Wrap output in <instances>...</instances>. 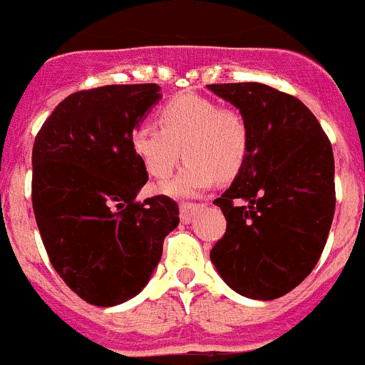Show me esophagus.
<instances>
[{"label": "esophagus", "mask_w": 365, "mask_h": 365, "mask_svg": "<svg viewBox=\"0 0 365 365\" xmlns=\"http://www.w3.org/2000/svg\"><path fill=\"white\" fill-rule=\"evenodd\" d=\"M202 207V204H195V202H182L180 204V218L183 224H189L195 217V213Z\"/></svg>", "instance_id": "obj_1"}]
</instances>
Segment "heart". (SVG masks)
I'll return each mask as SVG.
<instances>
[{
  "label": "heart",
  "instance_id": "obj_1",
  "mask_svg": "<svg viewBox=\"0 0 365 365\" xmlns=\"http://www.w3.org/2000/svg\"><path fill=\"white\" fill-rule=\"evenodd\" d=\"M161 128L139 125L130 134V147L145 173L154 180L169 178L180 156L183 169L163 191L192 196L218 178L235 176L250 148V130L237 110L195 93L176 95L158 113Z\"/></svg>",
  "mask_w": 365,
  "mask_h": 365
}]
</instances>
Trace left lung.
<instances>
[{
  "label": "left lung",
  "instance_id": "8db88e82",
  "mask_svg": "<svg viewBox=\"0 0 365 365\" xmlns=\"http://www.w3.org/2000/svg\"><path fill=\"white\" fill-rule=\"evenodd\" d=\"M250 130L248 156L213 202L226 233L209 257L240 296L275 299L318 264L336 207L334 156L305 104L259 82L209 84Z\"/></svg>",
  "mask_w": 365,
  "mask_h": 365
}]
</instances>
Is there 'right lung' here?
<instances>
[{"instance_id":"add662e5","label":"right lung","mask_w":365,"mask_h":365,"mask_svg":"<svg viewBox=\"0 0 365 365\" xmlns=\"http://www.w3.org/2000/svg\"><path fill=\"white\" fill-rule=\"evenodd\" d=\"M161 99L158 84L75 91L33 147V211L56 274L78 297L113 307L138 296L180 222L165 195L138 202L148 174L130 134Z\"/></svg>"}]
</instances>
